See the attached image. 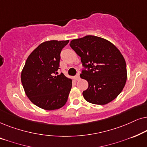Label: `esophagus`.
I'll use <instances>...</instances> for the list:
<instances>
[{
  "label": "esophagus",
  "instance_id": "obj_1",
  "mask_svg": "<svg viewBox=\"0 0 147 147\" xmlns=\"http://www.w3.org/2000/svg\"><path fill=\"white\" fill-rule=\"evenodd\" d=\"M80 73H78L77 75L76 76V80H80Z\"/></svg>",
  "mask_w": 147,
  "mask_h": 147
}]
</instances>
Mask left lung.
Here are the masks:
<instances>
[{"instance_id":"left-lung-1","label":"left lung","mask_w":147,"mask_h":147,"mask_svg":"<svg viewBox=\"0 0 147 147\" xmlns=\"http://www.w3.org/2000/svg\"><path fill=\"white\" fill-rule=\"evenodd\" d=\"M70 47L81 57L84 67L80 77L87 80L84 98L90 103L104 105L122 91L127 79L125 59L108 40L94 35L73 39Z\"/></svg>"}]
</instances>
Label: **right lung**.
Wrapping results in <instances>:
<instances>
[{
  "label": "right lung",
  "instance_id": "add662e5",
  "mask_svg": "<svg viewBox=\"0 0 147 147\" xmlns=\"http://www.w3.org/2000/svg\"><path fill=\"white\" fill-rule=\"evenodd\" d=\"M67 41H45L27 57L21 72V82L31 102L46 110H57L67 102L72 80L58 74L60 53Z\"/></svg>",
  "mask_w": 147,
  "mask_h": 147
}]
</instances>
